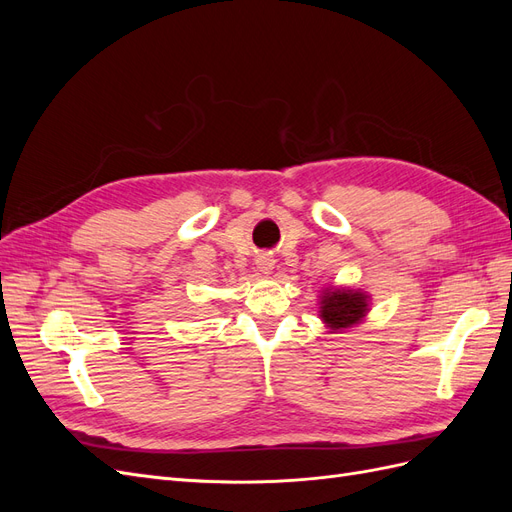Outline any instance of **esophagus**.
Returning <instances> with one entry per match:
<instances>
[{
  "label": "esophagus",
  "mask_w": 512,
  "mask_h": 512,
  "mask_svg": "<svg viewBox=\"0 0 512 512\" xmlns=\"http://www.w3.org/2000/svg\"><path fill=\"white\" fill-rule=\"evenodd\" d=\"M273 267H275V260H273L271 254H260V256L256 258V269H258L260 273L269 275V273L273 271Z\"/></svg>",
  "instance_id": "1"
}]
</instances>
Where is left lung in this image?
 I'll return each instance as SVG.
<instances>
[{"mask_svg":"<svg viewBox=\"0 0 512 512\" xmlns=\"http://www.w3.org/2000/svg\"><path fill=\"white\" fill-rule=\"evenodd\" d=\"M371 309V294L363 288L327 286L320 290L318 316L329 333L359 327Z\"/></svg>","mask_w":512,"mask_h":512,"instance_id":"left-lung-1","label":"left lung"}]
</instances>
